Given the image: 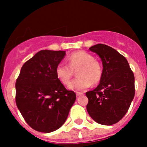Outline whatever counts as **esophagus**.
<instances>
[{"label": "esophagus", "mask_w": 147, "mask_h": 147, "mask_svg": "<svg viewBox=\"0 0 147 147\" xmlns=\"http://www.w3.org/2000/svg\"><path fill=\"white\" fill-rule=\"evenodd\" d=\"M82 94H83L82 92H76V96H77V97H79V96L82 95Z\"/></svg>", "instance_id": "1"}]
</instances>
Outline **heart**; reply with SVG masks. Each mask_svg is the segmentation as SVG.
<instances>
[{
  "label": "heart",
  "mask_w": 147,
  "mask_h": 147,
  "mask_svg": "<svg viewBox=\"0 0 147 147\" xmlns=\"http://www.w3.org/2000/svg\"><path fill=\"white\" fill-rule=\"evenodd\" d=\"M68 65L60 63L55 68L57 79L63 84H67L77 71L78 78L68 85L69 90L80 91L89 88L92 84H97L102 79V69L100 63L94 60L90 53L85 51H78L72 53L67 57Z\"/></svg>",
  "instance_id": "1"
}]
</instances>
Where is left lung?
Returning <instances> with one entry per match:
<instances>
[{
    "label": "left lung",
    "mask_w": 147,
    "mask_h": 147,
    "mask_svg": "<svg viewBox=\"0 0 147 147\" xmlns=\"http://www.w3.org/2000/svg\"><path fill=\"white\" fill-rule=\"evenodd\" d=\"M90 50L101 58L103 69L99 85L86 92L87 112L98 124L112 125L122 119L134 99V73L127 59L112 47L97 44Z\"/></svg>",
    "instance_id": "8db88e82"
}]
</instances>
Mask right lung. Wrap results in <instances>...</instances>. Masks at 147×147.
I'll return each mask as SVG.
<instances>
[{
    "instance_id": "add662e5",
    "label": "right lung",
    "mask_w": 147,
    "mask_h": 147,
    "mask_svg": "<svg viewBox=\"0 0 147 147\" xmlns=\"http://www.w3.org/2000/svg\"><path fill=\"white\" fill-rule=\"evenodd\" d=\"M65 51L44 50L23 65L16 83V101L26 122L33 129L49 133L66 121L76 94L68 91L55 74Z\"/></svg>"
}]
</instances>
